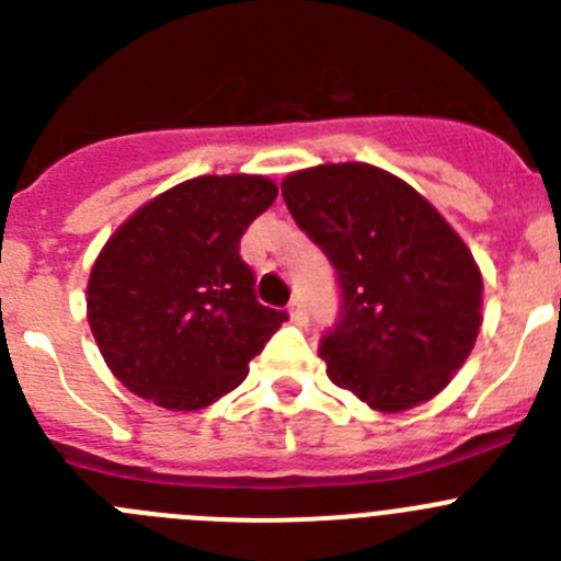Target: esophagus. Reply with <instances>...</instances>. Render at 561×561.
<instances>
[{"label":"esophagus","mask_w":561,"mask_h":561,"mask_svg":"<svg viewBox=\"0 0 561 561\" xmlns=\"http://www.w3.org/2000/svg\"><path fill=\"white\" fill-rule=\"evenodd\" d=\"M289 317H291V320H295L297 325L309 323V309H306V304H304V300H300V297H295V300H291V304H289Z\"/></svg>","instance_id":"1"}]
</instances>
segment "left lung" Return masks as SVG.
<instances>
[{
    "instance_id": "left-lung-1",
    "label": "left lung",
    "mask_w": 561,
    "mask_h": 561,
    "mask_svg": "<svg viewBox=\"0 0 561 561\" xmlns=\"http://www.w3.org/2000/svg\"><path fill=\"white\" fill-rule=\"evenodd\" d=\"M280 193L340 286V317L320 340L331 381L381 413L447 388L478 340L483 280L440 213L362 162L291 173Z\"/></svg>"
}]
</instances>
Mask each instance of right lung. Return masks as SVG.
Listing matches in <instances>:
<instances>
[{"label": "right lung", "mask_w": 561, "mask_h": 561, "mask_svg": "<svg viewBox=\"0 0 561 561\" xmlns=\"http://www.w3.org/2000/svg\"><path fill=\"white\" fill-rule=\"evenodd\" d=\"M275 196L264 176H199L108 238L89 275V325L131 393L202 410L247 379L289 317L257 304L255 272L241 257V236Z\"/></svg>", "instance_id": "add662e5"}]
</instances>
